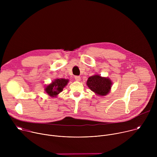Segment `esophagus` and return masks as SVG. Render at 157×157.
<instances>
[{
    "label": "esophagus",
    "instance_id": "1",
    "mask_svg": "<svg viewBox=\"0 0 157 157\" xmlns=\"http://www.w3.org/2000/svg\"><path fill=\"white\" fill-rule=\"evenodd\" d=\"M75 79L76 81H79L81 80V77H80L79 76H75Z\"/></svg>",
    "mask_w": 157,
    "mask_h": 157
}]
</instances>
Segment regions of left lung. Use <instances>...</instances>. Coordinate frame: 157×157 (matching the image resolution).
<instances>
[{"label": "left lung", "instance_id": "obj_1", "mask_svg": "<svg viewBox=\"0 0 157 157\" xmlns=\"http://www.w3.org/2000/svg\"><path fill=\"white\" fill-rule=\"evenodd\" d=\"M87 85L96 94L99 96H105L110 91L112 82L107 78H102L99 75H94L88 78Z\"/></svg>", "mask_w": 157, "mask_h": 157}]
</instances>
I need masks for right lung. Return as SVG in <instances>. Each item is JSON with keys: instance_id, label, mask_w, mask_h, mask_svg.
Segmentation results:
<instances>
[{"instance_id": "1", "label": "right lung", "mask_w": 157, "mask_h": 157, "mask_svg": "<svg viewBox=\"0 0 157 157\" xmlns=\"http://www.w3.org/2000/svg\"><path fill=\"white\" fill-rule=\"evenodd\" d=\"M68 79H56L52 84L47 86L45 88L46 93L52 97L56 96L63 91L64 87L68 84Z\"/></svg>"}]
</instances>
